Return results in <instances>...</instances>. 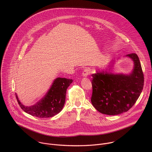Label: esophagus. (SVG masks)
<instances>
[{
  "label": "esophagus",
  "instance_id": "1",
  "mask_svg": "<svg viewBox=\"0 0 152 152\" xmlns=\"http://www.w3.org/2000/svg\"><path fill=\"white\" fill-rule=\"evenodd\" d=\"M91 73V70L89 69V68H86V69H85L82 72V75L85 77L88 76L89 75H90Z\"/></svg>",
  "mask_w": 152,
  "mask_h": 152
}]
</instances>
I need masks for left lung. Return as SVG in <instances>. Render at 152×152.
<instances>
[{
	"label": "left lung",
	"instance_id": "obj_1",
	"mask_svg": "<svg viewBox=\"0 0 152 152\" xmlns=\"http://www.w3.org/2000/svg\"><path fill=\"white\" fill-rule=\"evenodd\" d=\"M134 62L132 72L127 75L107 72L93 74L91 103L103 114L114 115L127 112L134 105L144 86V74L136 53L126 55Z\"/></svg>",
	"mask_w": 152,
	"mask_h": 152
}]
</instances>
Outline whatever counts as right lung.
Returning a JSON list of instances; mask_svg holds the SVG:
<instances>
[{
	"mask_svg": "<svg viewBox=\"0 0 152 152\" xmlns=\"http://www.w3.org/2000/svg\"><path fill=\"white\" fill-rule=\"evenodd\" d=\"M72 82V79L56 78L45 96L31 106L21 104L17 95L16 99L20 107L26 113L38 118L52 117L62 110L66 101L67 89Z\"/></svg>",
	"mask_w": 152,
	"mask_h": 152,
	"instance_id": "obj_1",
	"label": "right lung"
}]
</instances>
